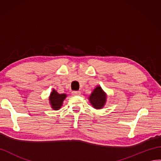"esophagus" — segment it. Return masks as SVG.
<instances>
[{
	"instance_id": "esophagus-1",
	"label": "esophagus",
	"mask_w": 161,
	"mask_h": 161,
	"mask_svg": "<svg viewBox=\"0 0 161 161\" xmlns=\"http://www.w3.org/2000/svg\"><path fill=\"white\" fill-rule=\"evenodd\" d=\"M72 95H80V91H72Z\"/></svg>"
}]
</instances>
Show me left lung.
Segmentation results:
<instances>
[{
    "label": "left lung",
    "mask_w": 161,
    "mask_h": 161,
    "mask_svg": "<svg viewBox=\"0 0 161 161\" xmlns=\"http://www.w3.org/2000/svg\"><path fill=\"white\" fill-rule=\"evenodd\" d=\"M91 106L95 109H102L105 106L107 94L99 85H97L88 97Z\"/></svg>",
    "instance_id": "obj_1"
}]
</instances>
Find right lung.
Here are the masks:
<instances>
[{
	"mask_svg": "<svg viewBox=\"0 0 161 161\" xmlns=\"http://www.w3.org/2000/svg\"><path fill=\"white\" fill-rule=\"evenodd\" d=\"M67 94L66 93H62L59 94L58 93V91L55 89H53L51 92L49 97V101L51 105V107L54 110H59L61 107L63 105V102L64 99L66 98Z\"/></svg>",
	"mask_w": 161,
	"mask_h": 161,
	"instance_id": "add662e5",
	"label": "right lung"
}]
</instances>
